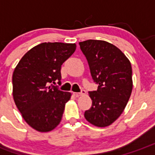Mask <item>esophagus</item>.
Returning a JSON list of instances; mask_svg holds the SVG:
<instances>
[{
  "label": "esophagus",
  "instance_id": "obj_1",
  "mask_svg": "<svg viewBox=\"0 0 155 155\" xmlns=\"http://www.w3.org/2000/svg\"><path fill=\"white\" fill-rule=\"evenodd\" d=\"M85 90H84V89H81V91L80 93H73V94H74V96H76V97H79V96H80V95H83V94H85Z\"/></svg>",
  "mask_w": 155,
  "mask_h": 155
}]
</instances>
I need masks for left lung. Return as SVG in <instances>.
Here are the masks:
<instances>
[{
	"label": "left lung",
	"mask_w": 155,
	"mask_h": 155,
	"mask_svg": "<svg viewBox=\"0 0 155 155\" xmlns=\"http://www.w3.org/2000/svg\"><path fill=\"white\" fill-rule=\"evenodd\" d=\"M79 44L98 85L89 92L92 106L84 112V117L96 127H107L120 117L130 98L131 65L124 53L109 42L89 39Z\"/></svg>",
	"instance_id": "obj_1"
}]
</instances>
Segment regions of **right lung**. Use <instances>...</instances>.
<instances>
[{"instance_id":"right-lung-1","label":"right lung","mask_w":155,"mask_h":155,"mask_svg":"<svg viewBox=\"0 0 155 155\" xmlns=\"http://www.w3.org/2000/svg\"><path fill=\"white\" fill-rule=\"evenodd\" d=\"M74 43L42 42L21 58L12 76L13 97L23 118L42 132L53 130L60 123L71 93L61 85V68L75 51Z\"/></svg>"}]
</instances>
